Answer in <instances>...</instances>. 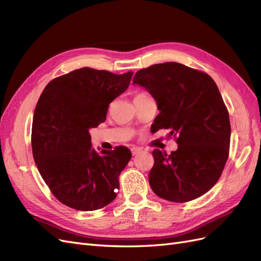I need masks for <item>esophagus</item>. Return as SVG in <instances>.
Returning <instances> with one entry per match:
<instances>
[{
    "instance_id": "esophagus-1",
    "label": "esophagus",
    "mask_w": 261,
    "mask_h": 261,
    "mask_svg": "<svg viewBox=\"0 0 261 261\" xmlns=\"http://www.w3.org/2000/svg\"><path fill=\"white\" fill-rule=\"evenodd\" d=\"M130 150H132V154H133V155H136V154H138V153L141 152V149H140V148H137V147H133Z\"/></svg>"
}]
</instances>
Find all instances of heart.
<instances>
[{
  "label": "heart",
  "instance_id": "b5f03b06",
  "mask_svg": "<svg viewBox=\"0 0 261 261\" xmlns=\"http://www.w3.org/2000/svg\"><path fill=\"white\" fill-rule=\"evenodd\" d=\"M137 96H147L146 93H139V94H137Z\"/></svg>",
  "mask_w": 261,
  "mask_h": 261
}]
</instances>
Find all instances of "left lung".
<instances>
[{"mask_svg": "<svg viewBox=\"0 0 261 261\" xmlns=\"http://www.w3.org/2000/svg\"><path fill=\"white\" fill-rule=\"evenodd\" d=\"M133 85L143 87L156 102L160 113L153 129H170L177 136V149L171 154L152 151L150 187L173 202L206 194L222 174L231 139L230 117L215 81L206 73L168 62L138 70Z\"/></svg>", "mask_w": 261, "mask_h": 261, "instance_id": "8db88e82", "label": "left lung"}]
</instances>
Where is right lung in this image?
Here are the masks:
<instances>
[{"instance_id":"right-lung-1","label":"right lung","mask_w":261,"mask_h":261,"mask_svg":"<svg viewBox=\"0 0 261 261\" xmlns=\"http://www.w3.org/2000/svg\"><path fill=\"white\" fill-rule=\"evenodd\" d=\"M132 76L84 67L51 81L39 98L34 159L53 195L70 208L93 211L115 199L132 153L124 146L97 152L89 130L107 120L109 105L128 88Z\"/></svg>"}]
</instances>
